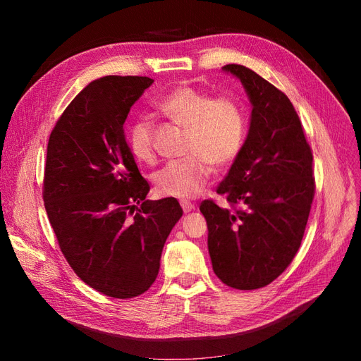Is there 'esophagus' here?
<instances>
[{"mask_svg": "<svg viewBox=\"0 0 361 361\" xmlns=\"http://www.w3.org/2000/svg\"><path fill=\"white\" fill-rule=\"evenodd\" d=\"M180 206H182V209H183L185 214H188V212H191V211L195 209V206H194L191 202H187V200H182V202H180Z\"/></svg>", "mask_w": 361, "mask_h": 361, "instance_id": "34e87169", "label": "esophagus"}]
</instances>
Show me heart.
I'll return each mask as SVG.
<instances>
[{"mask_svg": "<svg viewBox=\"0 0 361 361\" xmlns=\"http://www.w3.org/2000/svg\"><path fill=\"white\" fill-rule=\"evenodd\" d=\"M157 108L188 129L185 141L187 157L166 164L154 174L162 195L190 199L197 195L212 174V164L227 166L243 150L247 135V113L233 96H214L191 85H179L162 96ZM155 126L140 117L128 129L130 154L141 162L155 158Z\"/></svg>", "mask_w": 361, "mask_h": 361, "instance_id": "b5f03b06", "label": "heart"}]
</instances>
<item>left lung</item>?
<instances>
[{
    "instance_id": "left-lung-1",
    "label": "left lung",
    "mask_w": 361,
    "mask_h": 361,
    "mask_svg": "<svg viewBox=\"0 0 361 361\" xmlns=\"http://www.w3.org/2000/svg\"><path fill=\"white\" fill-rule=\"evenodd\" d=\"M223 72L241 81L251 104L243 150L216 188L239 209L204 200L200 212L216 277L251 290L276 280L301 245L314 195L313 155L285 93L241 64Z\"/></svg>"
}]
</instances>
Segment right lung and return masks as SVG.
<instances>
[{"instance_id":"obj_1","label":"right lung","mask_w":361,"mask_h":361,"mask_svg":"<svg viewBox=\"0 0 361 361\" xmlns=\"http://www.w3.org/2000/svg\"><path fill=\"white\" fill-rule=\"evenodd\" d=\"M152 82L147 76L92 81L48 143L43 202L61 253L84 283L113 298H134L152 286L183 214L174 197L146 200L150 187L126 143L125 120Z\"/></svg>"}]
</instances>
